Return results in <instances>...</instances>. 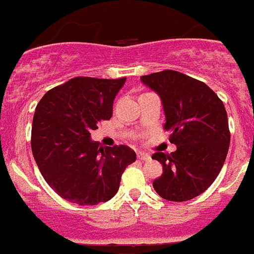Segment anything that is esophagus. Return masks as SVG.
Masks as SVG:
<instances>
[{"label":"esophagus","mask_w":254,"mask_h":254,"mask_svg":"<svg viewBox=\"0 0 254 254\" xmlns=\"http://www.w3.org/2000/svg\"><path fill=\"white\" fill-rule=\"evenodd\" d=\"M137 158L139 160H149L150 159V155L148 154V153H144V152H138L137 153Z\"/></svg>","instance_id":"1"}]
</instances>
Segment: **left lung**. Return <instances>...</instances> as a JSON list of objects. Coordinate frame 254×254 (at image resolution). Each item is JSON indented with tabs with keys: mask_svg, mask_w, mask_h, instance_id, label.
<instances>
[{
	"mask_svg": "<svg viewBox=\"0 0 254 254\" xmlns=\"http://www.w3.org/2000/svg\"><path fill=\"white\" fill-rule=\"evenodd\" d=\"M140 80L162 99L164 129L177 145L170 154L152 155L163 165L153 188L169 201L194 199L215 182L227 155L231 134L223 102L205 82L175 70L143 75Z\"/></svg>",
	"mask_w": 254,
	"mask_h": 254,
	"instance_id": "8db88e82",
	"label": "left lung"
}]
</instances>
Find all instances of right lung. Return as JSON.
Masks as SVG:
<instances>
[{
  "label": "right lung",
  "instance_id": "add662e5",
  "mask_svg": "<svg viewBox=\"0 0 254 254\" xmlns=\"http://www.w3.org/2000/svg\"><path fill=\"white\" fill-rule=\"evenodd\" d=\"M125 81L77 76L53 87L37 105L33 157L48 185L72 204L109 201L119 191L125 169L135 162L134 150L127 145L102 148L90 139L100 122L111 119Z\"/></svg>",
  "mask_w": 254,
  "mask_h": 254
}]
</instances>
